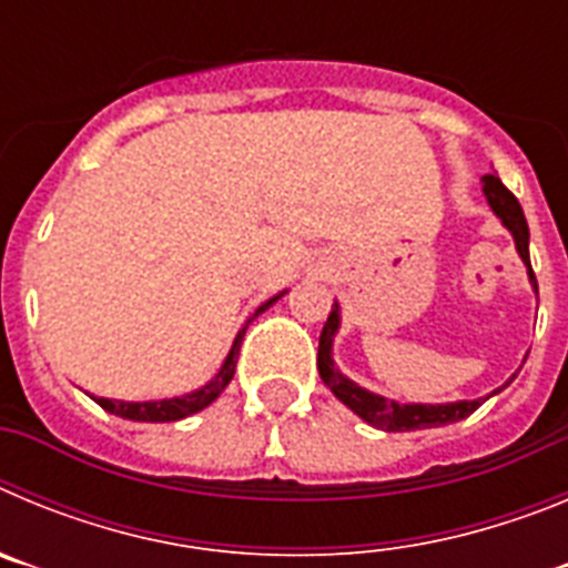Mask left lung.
I'll return each instance as SVG.
<instances>
[{
    "label": "left lung",
    "instance_id": "8db88e82",
    "mask_svg": "<svg viewBox=\"0 0 568 568\" xmlns=\"http://www.w3.org/2000/svg\"><path fill=\"white\" fill-rule=\"evenodd\" d=\"M484 193L489 207L495 210L500 222L509 227V233L515 235V247H518L520 258L529 267V278L538 290V281H535V273H531V261H529V224H526V215L520 202L515 195L506 190V184L500 182L498 175L486 173L484 175ZM338 329V307H333L329 313L327 324L321 329V341H318V373L324 378V384L333 389L335 398L341 404H346L353 409L355 415L366 420V424L378 426V429H386V433H409V429H426V426H444V424H455V420L466 418L478 409L484 400H458V404H395L389 398H381V395L366 393L361 389L358 384L341 375L335 369L333 358H329V349H333V335Z\"/></svg>",
    "mask_w": 568,
    "mask_h": 568
}]
</instances>
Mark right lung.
<instances>
[{
	"label": "right lung",
	"mask_w": 568,
	"mask_h": 568,
	"mask_svg": "<svg viewBox=\"0 0 568 568\" xmlns=\"http://www.w3.org/2000/svg\"><path fill=\"white\" fill-rule=\"evenodd\" d=\"M275 298H270L264 307L255 310V315L264 313V310L273 304ZM250 324V321H247ZM247 324L239 329V335H235L233 341V349H230L227 361H224V366L219 369V375H215L213 381H210L207 386H202V389H195V393L184 395V398H170V400H144V404H128V400H110V398H97L99 406L102 409H108V413L119 415V418H130V420H150V424H168V420H182L187 418V415L193 413H202L204 406L213 404L219 395H222L224 386L233 381V373H235V361H239V349H241V338H244V329H247Z\"/></svg>",
	"instance_id": "1"
}]
</instances>
